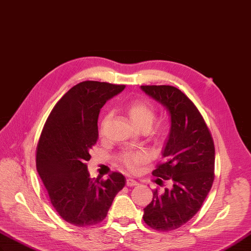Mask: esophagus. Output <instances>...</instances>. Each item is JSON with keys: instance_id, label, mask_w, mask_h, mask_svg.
Wrapping results in <instances>:
<instances>
[{"instance_id": "obj_1", "label": "esophagus", "mask_w": 251, "mask_h": 251, "mask_svg": "<svg viewBox=\"0 0 251 251\" xmlns=\"http://www.w3.org/2000/svg\"><path fill=\"white\" fill-rule=\"evenodd\" d=\"M138 182L134 179H132V178H127L126 179V186L127 187H134V186H137Z\"/></svg>"}]
</instances>
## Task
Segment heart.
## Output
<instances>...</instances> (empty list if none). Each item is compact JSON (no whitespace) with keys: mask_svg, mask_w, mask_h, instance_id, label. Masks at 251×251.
Segmentation results:
<instances>
[{"mask_svg":"<svg viewBox=\"0 0 251 251\" xmlns=\"http://www.w3.org/2000/svg\"><path fill=\"white\" fill-rule=\"evenodd\" d=\"M126 109L133 125L137 126L138 129H143V127H147L148 130L150 129L155 117V108L151 103L143 99L135 100V101L127 104ZM107 119L108 116L105 117L102 122L101 127H100L101 133H103L105 122ZM158 131L159 133H162L164 131V126H160ZM147 160L148 155L143 151H125L120 155V162L131 172L136 171L138 166L147 162Z\"/></svg>","mask_w":251,"mask_h":251,"instance_id":"obj_1","label":"heart"}]
</instances>
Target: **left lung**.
<instances>
[{"label": "left lung", "mask_w": 251, "mask_h": 251, "mask_svg": "<svg viewBox=\"0 0 251 251\" xmlns=\"http://www.w3.org/2000/svg\"><path fill=\"white\" fill-rule=\"evenodd\" d=\"M162 104L171 117V130L162 151L163 162L152 172L158 185L173 183L163 192L153 190L144 208V221L153 230L172 231L201 208L215 178V146L202 115L191 100L173 86H141Z\"/></svg>", "instance_id": "left-lung-1"}]
</instances>
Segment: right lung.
<instances>
[{"instance_id": "1", "label": "right lung", "mask_w": 251, "mask_h": 251, "mask_svg": "<svg viewBox=\"0 0 251 251\" xmlns=\"http://www.w3.org/2000/svg\"><path fill=\"white\" fill-rule=\"evenodd\" d=\"M126 88L108 82L82 81L54 105L36 148V170L49 200L62 218L76 226L102 222L126 178H90L87 161L99 137L100 110Z\"/></svg>"}]
</instances>
